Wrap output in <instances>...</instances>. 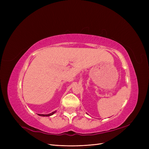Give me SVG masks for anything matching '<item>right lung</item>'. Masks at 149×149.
<instances>
[{"label": "right lung", "mask_w": 149, "mask_h": 149, "mask_svg": "<svg viewBox=\"0 0 149 149\" xmlns=\"http://www.w3.org/2000/svg\"><path fill=\"white\" fill-rule=\"evenodd\" d=\"M55 112H56V111H54V112H52V113L48 114H38V115L40 116H49L53 115L54 113H55Z\"/></svg>", "instance_id": "add662e5"}]
</instances>
